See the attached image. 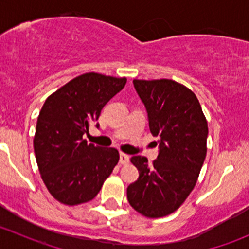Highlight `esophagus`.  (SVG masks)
<instances>
[{
  "label": "esophagus",
  "mask_w": 249,
  "mask_h": 249,
  "mask_svg": "<svg viewBox=\"0 0 249 249\" xmlns=\"http://www.w3.org/2000/svg\"><path fill=\"white\" fill-rule=\"evenodd\" d=\"M127 162H129V155L125 153H120V164L126 165Z\"/></svg>",
  "instance_id": "1"
}]
</instances>
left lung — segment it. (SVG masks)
<instances>
[{
  "label": "left lung",
  "mask_w": 249,
  "mask_h": 249,
  "mask_svg": "<svg viewBox=\"0 0 249 249\" xmlns=\"http://www.w3.org/2000/svg\"><path fill=\"white\" fill-rule=\"evenodd\" d=\"M134 85L160 149L152 165L141 155L130 159L140 176L127 187V200L144 217H165L182 206L196 184L207 153V119L196 95L180 83L134 79Z\"/></svg>",
  "instance_id": "left-lung-1"
}]
</instances>
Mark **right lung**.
<instances>
[{
  "mask_svg": "<svg viewBox=\"0 0 249 249\" xmlns=\"http://www.w3.org/2000/svg\"><path fill=\"white\" fill-rule=\"evenodd\" d=\"M126 78L89 72L48 96L34 137L39 173L55 200L77 206L94 199L119 161L115 148L88 143L83 135Z\"/></svg>",
  "mask_w": 249,
  "mask_h": 249,
  "instance_id": "add662e5",
  "label": "right lung"
}]
</instances>
